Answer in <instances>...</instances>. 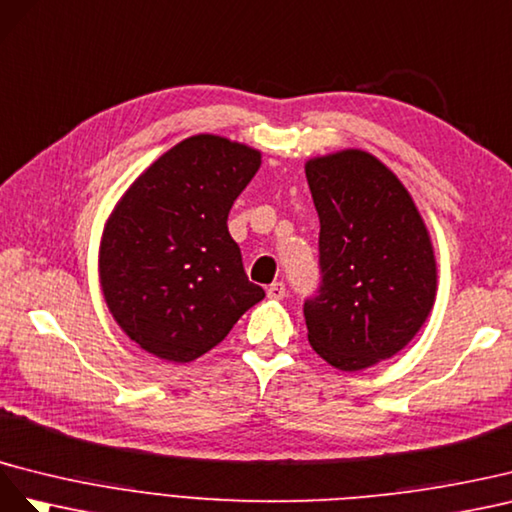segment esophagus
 Wrapping results in <instances>:
<instances>
[{"label": "esophagus", "instance_id": "obj_1", "mask_svg": "<svg viewBox=\"0 0 512 512\" xmlns=\"http://www.w3.org/2000/svg\"><path fill=\"white\" fill-rule=\"evenodd\" d=\"M266 294H268L270 300H283L285 298V285L283 283H272L266 289Z\"/></svg>", "mask_w": 512, "mask_h": 512}]
</instances>
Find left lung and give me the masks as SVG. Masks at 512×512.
<instances>
[{"label":"left lung","mask_w":512,"mask_h":512,"mask_svg":"<svg viewBox=\"0 0 512 512\" xmlns=\"http://www.w3.org/2000/svg\"><path fill=\"white\" fill-rule=\"evenodd\" d=\"M319 216V287L304 300L309 343L341 371L386 360L414 339L437 272L410 193L367 152L306 163Z\"/></svg>","instance_id":"1"}]
</instances>
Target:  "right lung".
Masks as SVG:
<instances>
[{"instance_id":"obj_1","label":"right lung","mask_w":512,"mask_h":512,"mask_svg":"<svg viewBox=\"0 0 512 512\" xmlns=\"http://www.w3.org/2000/svg\"><path fill=\"white\" fill-rule=\"evenodd\" d=\"M261 154L223 137L175 145L128 188L100 246L109 311L145 352L191 362L221 343L264 298L229 236L233 201Z\"/></svg>"}]
</instances>
